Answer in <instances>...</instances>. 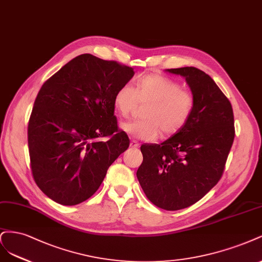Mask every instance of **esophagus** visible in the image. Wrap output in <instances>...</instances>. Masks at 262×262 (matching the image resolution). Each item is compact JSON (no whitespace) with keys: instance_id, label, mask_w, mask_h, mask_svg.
Wrapping results in <instances>:
<instances>
[{"instance_id":"obj_1","label":"esophagus","mask_w":262,"mask_h":262,"mask_svg":"<svg viewBox=\"0 0 262 262\" xmlns=\"http://www.w3.org/2000/svg\"><path fill=\"white\" fill-rule=\"evenodd\" d=\"M130 147H132V148H138V147H139V143L136 142V141L132 140V141H130Z\"/></svg>"}]
</instances>
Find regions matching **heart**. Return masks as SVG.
<instances>
[{
    "label": "heart",
    "instance_id": "obj_1",
    "mask_svg": "<svg viewBox=\"0 0 262 262\" xmlns=\"http://www.w3.org/2000/svg\"><path fill=\"white\" fill-rule=\"evenodd\" d=\"M138 103L149 104L140 121L125 122L121 128L139 140H155L160 132L170 136L181 130L189 121L196 104L190 89L162 75L143 76L136 82V89L124 83L115 91L114 108L121 116H128Z\"/></svg>",
    "mask_w": 262,
    "mask_h": 262
}]
</instances>
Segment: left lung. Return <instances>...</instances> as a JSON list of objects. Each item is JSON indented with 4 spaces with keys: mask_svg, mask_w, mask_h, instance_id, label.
Returning <instances> with one entry per match:
<instances>
[{
    "mask_svg": "<svg viewBox=\"0 0 262 262\" xmlns=\"http://www.w3.org/2000/svg\"><path fill=\"white\" fill-rule=\"evenodd\" d=\"M166 72L186 79L195 108L171 138L140 147L143 161L137 179L154 205L175 211L196 204L220 181L235 128L231 102L208 74L196 67Z\"/></svg>",
    "mask_w": 262,
    "mask_h": 262,
    "instance_id": "obj_1",
    "label": "left lung"
}]
</instances>
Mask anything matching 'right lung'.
Masks as SVG:
<instances>
[{
    "label": "right lung",
    "mask_w": 262,
    "mask_h": 262,
    "mask_svg": "<svg viewBox=\"0 0 262 262\" xmlns=\"http://www.w3.org/2000/svg\"><path fill=\"white\" fill-rule=\"evenodd\" d=\"M134 74L129 66L81 54L42 85L28 123L30 165L38 187L57 204L90 198L128 148V136L117 128L113 97Z\"/></svg>",
    "instance_id": "add662e5"
}]
</instances>
